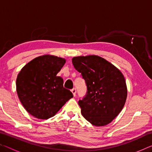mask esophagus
<instances>
[{"instance_id": "1", "label": "esophagus", "mask_w": 152, "mask_h": 152, "mask_svg": "<svg viewBox=\"0 0 152 152\" xmlns=\"http://www.w3.org/2000/svg\"><path fill=\"white\" fill-rule=\"evenodd\" d=\"M71 92H72L74 96H76V88L72 89V90H71Z\"/></svg>"}]
</instances>
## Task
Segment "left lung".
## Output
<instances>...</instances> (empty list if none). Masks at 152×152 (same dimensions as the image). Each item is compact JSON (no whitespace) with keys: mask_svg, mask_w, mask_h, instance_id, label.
Here are the masks:
<instances>
[{"mask_svg":"<svg viewBox=\"0 0 152 152\" xmlns=\"http://www.w3.org/2000/svg\"><path fill=\"white\" fill-rule=\"evenodd\" d=\"M72 64L86 85L79 100L82 116L93 125L109 124L121 111L127 99V86L122 73L109 61L97 56H78Z\"/></svg>","mask_w":152,"mask_h":152,"instance_id":"8db88e82","label":"left lung"}]
</instances>
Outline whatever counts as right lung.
<instances>
[{"label":"right lung","instance_id":"obj_1","mask_svg":"<svg viewBox=\"0 0 152 152\" xmlns=\"http://www.w3.org/2000/svg\"><path fill=\"white\" fill-rule=\"evenodd\" d=\"M66 60L57 56H39L26 64L18 74V96L27 111L37 119L54 116L66 102L73 97L64 88V80L57 74Z\"/></svg>","mask_w":152,"mask_h":152}]
</instances>
